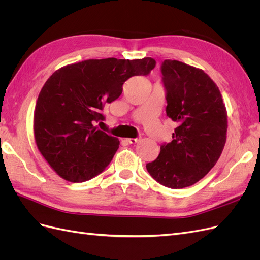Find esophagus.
I'll return each mask as SVG.
<instances>
[{
  "instance_id": "obj_1",
  "label": "esophagus",
  "mask_w": 260,
  "mask_h": 260,
  "mask_svg": "<svg viewBox=\"0 0 260 260\" xmlns=\"http://www.w3.org/2000/svg\"><path fill=\"white\" fill-rule=\"evenodd\" d=\"M139 141H140V138H136V139L130 138V139H127V142L130 143V144H136L137 142H139Z\"/></svg>"
}]
</instances>
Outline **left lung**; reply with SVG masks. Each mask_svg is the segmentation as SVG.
I'll return each mask as SVG.
<instances>
[{"instance_id":"left-lung-1","label":"left lung","mask_w":260,"mask_h":260,"mask_svg":"<svg viewBox=\"0 0 260 260\" xmlns=\"http://www.w3.org/2000/svg\"><path fill=\"white\" fill-rule=\"evenodd\" d=\"M160 70L166 114L177 128L171 142L160 145L158 157L146 164V169L161 185L183 188L205 177L221 155L226 109L217 84L202 69L166 59Z\"/></svg>"}]
</instances>
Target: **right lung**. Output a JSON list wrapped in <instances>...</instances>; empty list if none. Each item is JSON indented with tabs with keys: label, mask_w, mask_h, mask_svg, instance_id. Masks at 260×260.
Returning <instances> with one entry per match:
<instances>
[{
	"label": "right lung",
	"mask_w": 260,
	"mask_h": 260,
	"mask_svg": "<svg viewBox=\"0 0 260 260\" xmlns=\"http://www.w3.org/2000/svg\"><path fill=\"white\" fill-rule=\"evenodd\" d=\"M156 61L142 59H86L56 70L39 94L34 132L45 160L70 182H83L103 172L119 147V140L99 130L106 103L122 93L133 76H147Z\"/></svg>",
	"instance_id": "right-lung-1"
}]
</instances>
